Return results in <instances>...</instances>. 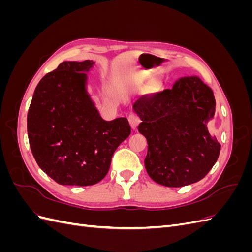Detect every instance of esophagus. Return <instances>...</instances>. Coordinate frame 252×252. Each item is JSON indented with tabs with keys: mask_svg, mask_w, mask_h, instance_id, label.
<instances>
[{
	"mask_svg": "<svg viewBox=\"0 0 252 252\" xmlns=\"http://www.w3.org/2000/svg\"><path fill=\"white\" fill-rule=\"evenodd\" d=\"M128 121H129V124H130L132 129H135V127L138 126L139 123L141 122L140 118L138 117V114H135V113H130V114H129Z\"/></svg>",
	"mask_w": 252,
	"mask_h": 252,
	"instance_id": "1",
	"label": "esophagus"
}]
</instances>
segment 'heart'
Listing matches in <instances>:
<instances>
[{"label": "heart", "mask_w": 252, "mask_h": 252, "mask_svg": "<svg viewBox=\"0 0 252 252\" xmlns=\"http://www.w3.org/2000/svg\"><path fill=\"white\" fill-rule=\"evenodd\" d=\"M148 80H149L148 75H142V77L136 78V79L134 80V83H135L138 86H140V87L143 88V87L145 86V84L147 83ZM158 84L157 81H150V82L148 83V86H147V88H148L149 91H156V90L158 89Z\"/></svg>", "instance_id": "heart-1"}]
</instances>
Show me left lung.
I'll return each instance as SVG.
<instances>
[{"mask_svg":"<svg viewBox=\"0 0 252 252\" xmlns=\"http://www.w3.org/2000/svg\"><path fill=\"white\" fill-rule=\"evenodd\" d=\"M133 110L148 143L145 168L158 184H193L216 164L220 144L206 126L215 116L216 100L200 78H181L171 89L143 95Z\"/></svg>","mask_w":252,"mask_h":252,"instance_id":"8db88e82","label":"left lung"}]
</instances>
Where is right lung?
I'll return each instance as SVG.
<instances>
[{
	"label": "right lung",
	"instance_id": "obj_1",
	"mask_svg": "<svg viewBox=\"0 0 252 252\" xmlns=\"http://www.w3.org/2000/svg\"><path fill=\"white\" fill-rule=\"evenodd\" d=\"M94 61L61 63L37 84L27 114L30 149L61 185L90 186L107 174L119 145L131 132L126 118L105 121L86 90Z\"/></svg>",
	"mask_w": 252,
	"mask_h": 252
}]
</instances>
